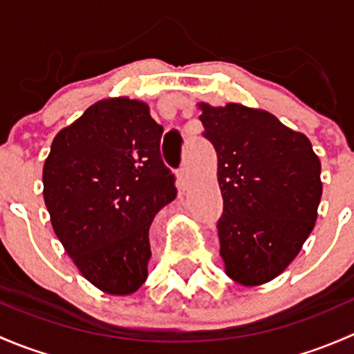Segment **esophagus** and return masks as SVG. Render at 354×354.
I'll use <instances>...</instances> for the list:
<instances>
[{
	"mask_svg": "<svg viewBox=\"0 0 354 354\" xmlns=\"http://www.w3.org/2000/svg\"><path fill=\"white\" fill-rule=\"evenodd\" d=\"M187 181H188V171L187 167L181 166L180 169H178V183H180V188L187 187Z\"/></svg>",
	"mask_w": 354,
	"mask_h": 354,
	"instance_id": "esophagus-1",
	"label": "esophagus"
}]
</instances>
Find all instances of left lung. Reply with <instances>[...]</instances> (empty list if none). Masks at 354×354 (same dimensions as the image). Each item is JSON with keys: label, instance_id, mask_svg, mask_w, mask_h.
Here are the masks:
<instances>
[{"label": "left lung", "instance_id": "obj_1", "mask_svg": "<svg viewBox=\"0 0 354 354\" xmlns=\"http://www.w3.org/2000/svg\"><path fill=\"white\" fill-rule=\"evenodd\" d=\"M202 137L217 154L223 214L217 221L226 274L243 286L279 276L317 221L320 160L308 138L274 114L241 104H200Z\"/></svg>", "mask_w": 354, "mask_h": 354}]
</instances>
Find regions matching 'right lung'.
<instances>
[{
    "label": "right lung",
    "mask_w": 354,
    "mask_h": 354,
    "mask_svg": "<svg viewBox=\"0 0 354 354\" xmlns=\"http://www.w3.org/2000/svg\"><path fill=\"white\" fill-rule=\"evenodd\" d=\"M147 104L99 101L55 137L42 171L53 230L84 277L109 295L147 279L152 219L176 197Z\"/></svg>",
    "instance_id": "obj_1"
}]
</instances>
